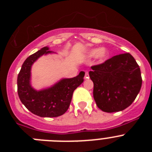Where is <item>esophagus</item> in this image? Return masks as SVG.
<instances>
[{"mask_svg": "<svg viewBox=\"0 0 152 152\" xmlns=\"http://www.w3.org/2000/svg\"><path fill=\"white\" fill-rule=\"evenodd\" d=\"M89 78V74L88 72H85V76H84V79H88Z\"/></svg>", "mask_w": 152, "mask_h": 152, "instance_id": "esophagus-1", "label": "esophagus"}]
</instances>
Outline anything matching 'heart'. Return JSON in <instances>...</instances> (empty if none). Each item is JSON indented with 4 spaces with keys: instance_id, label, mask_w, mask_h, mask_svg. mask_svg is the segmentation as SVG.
<instances>
[{
    "instance_id": "b5f03b06",
    "label": "heart",
    "mask_w": 152,
    "mask_h": 152,
    "mask_svg": "<svg viewBox=\"0 0 152 152\" xmlns=\"http://www.w3.org/2000/svg\"><path fill=\"white\" fill-rule=\"evenodd\" d=\"M88 56L89 57H94L98 59V61L100 62L105 61L109 56V52L106 48H100L99 49H93L88 52Z\"/></svg>"
}]
</instances>
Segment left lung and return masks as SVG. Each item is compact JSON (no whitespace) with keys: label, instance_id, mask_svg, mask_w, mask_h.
Listing matches in <instances>:
<instances>
[{"label":"left lung","instance_id":"left-lung-1","mask_svg":"<svg viewBox=\"0 0 152 152\" xmlns=\"http://www.w3.org/2000/svg\"><path fill=\"white\" fill-rule=\"evenodd\" d=\"M91 69L89 75L94 82V98L103 112L123 110L140 91V68L129 53L113 56Z\"/></svg>","mask_w":152,"mask_h":152}]
</instances>
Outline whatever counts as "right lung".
Listing matches in <instances>:
<instances>
[{
	"label": "right lung",
	"instance_id": "1",
	"mask_svg": "<svg viewBox=\"0 0 152 152\" xmlns=\"http://www.w3.org/2000/svg\"><path fill=\"white\" fill-rule=\"evenodd\" d=\"M52 53L48 46L25 60L17 77V92L20 100L31 113L40 117H57L68 110L73 92L84 81V73L80 72L72 78H63L46 89L36 91L31 86V67L43 55Z\"/></svg>",
	"mask_w": 152,
	"mask_h": 152
}]
</instances>
